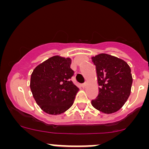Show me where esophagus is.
<instances>
[{"instance_id":"34e87169","label":"esophagus","mask_w":149,"mask_h":149,"mask_svg":"<svg viewBox=\"0 0 149 149\" xmlns=\"http://www.w3.org/2000/svg\"><path fill=\"white\" fill-rule=\"evenodd\" d=\"M81 86H82V88H85V87L87 86V83H83V84L81 85Z\"/></svg>"}]
</instances>
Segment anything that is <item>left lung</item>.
Here are the masks:
<instances>
[{
  "label": "left lung",
  "instance_id": "obj_1",
  "mask_svg": "<svg viewBox=\"0 0 149 149\" xmlns=\"http://www.w3.org/2000/svg\"><path fill=\"white\" fill-rule=\"evenodd\" d=\"M96 67L99 94L91 103L104 113L118 111L130 95L132 84L131 69L125 61L107 54L92 57Z\"/></svg>",
  "mask_w": 149,
  "mask_h": 149
}]
</instances>
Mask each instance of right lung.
I'll return each instance as SVG.
<instances>
[{
    "mask_svg": "<svg viewBox=\"0 0 149 149\" xmlns=\"http://www.w3.org/2000/svg\"><path fill=\"white\" fill-rule=\"evenodd\" d=\"M71 63L69 58L54 56L39 64L32 73L31 90L38 105L47 113H62L74 102L78 88L70 80L74 73Z\"/></svg>",
    "mask_w": 149,
    "mask_h": 149,
    "instance_id": "1",
    "label": "right lung"
}]
</instances>
